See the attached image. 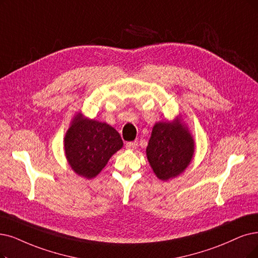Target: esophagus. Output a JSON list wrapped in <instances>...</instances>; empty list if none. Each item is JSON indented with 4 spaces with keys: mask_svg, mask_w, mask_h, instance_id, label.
I'll use <instances>...</instances> for the list:
<instances>
[{
    "mask_svg": "<svg viewBox=\"0 0 258 258\" xmlns=\"http://www.w3.org/2000/svg\"><path fill=\"white\" fill-rule=\"evenodd\" d=\"M138 142H127L126 143V147L127 148H129V149H137V147H138Z\"/></svg>",
    "mask_w": 258,
    "mask_h": 258,
    "instance_id": "34e87169",
    "label": "esophagus"
}]
</instances>
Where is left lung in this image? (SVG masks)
<instances>
[{
	"instance_id": "8db88e82",
	"label": "left lung",
	"mask_w": 258,
	"mask_h": 258,
	"mask_svg": "<svg viewBox=\"0 0 258 258\" xmlns=\"http://www.w3.org/2000/svg\"><path fill=\"white\" fill-rule=\"evenodd\" d=\"M146 152L154 173L165 181L187 167L194 154V140L180 122H158L152 129Z\"/></svg>"
}]
</instances>
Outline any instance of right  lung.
Listing matches in <instances>:
<instances>
[{"label": "right lung", "mask_w": 258, "mask_h": 258, "mask_svg": "<svg viewBox=\"0 0 258 258\" xmlns=\"http://www.w3.org/2000/svg\"><path fill=\"white\" fill-rule=\"evenodd\" d=\"M122 147L119 133L106 122L75 117L64 138V149L71 167L79 176L94 178L109 159Z\"/></svg>", "instance_id": "1"}]
</instances>
